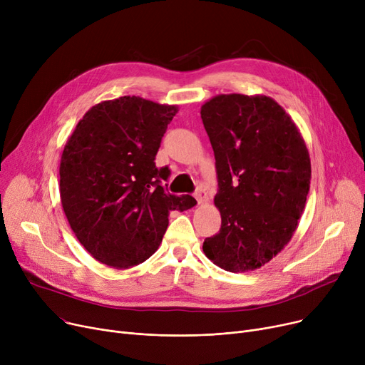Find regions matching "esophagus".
Instances as JSON below:
<instances>
[{
	"label": "esophagus",
	"instance_id": "34e87169",
	"mask_svg": "<svg viewBox=\"0 0 365 365\" xmlns=\"http://www.w3.org/2000/svg\"><path fill=\"white\" fill-rule=\"evenodd\" d=\"M195 198H197L198 204H207V202H208V195H207L205 189H204L202 186H200V187H198L197 194H195Z\"/></svg>",
	"mask_w": 365,
	"mask_h": 365
}]
</instances>
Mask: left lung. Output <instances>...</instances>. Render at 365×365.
<instances>
[{
	"label": "left lung",
	"instance_id": "1",
	"mask_svg": "<svg viewBox=\"0 0 365 365\" xmlns=\"http://www.w3.org/2000/svg\"><path fill=\"white\" fill-rule=\"evenodd\" d=\"M212 142L222 226L204 255L229 272L271 262L290 242L311 185V158L296 123L264 94H217L201 106Z\"/></svg>",
	"mask_w": 365,
	"mask_h": 365
}]
</instances>
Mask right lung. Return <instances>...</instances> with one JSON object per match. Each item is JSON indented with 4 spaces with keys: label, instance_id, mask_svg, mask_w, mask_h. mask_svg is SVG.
I'll return each instance as SVG.
<instances>
[{
    "label": "right lung",
    "instance_id": "add662e5",
    "mask_svg": "<svg viewBox=\"0 0 365 365\" xmlns=\"http://www.w3.org/2000/svg\"><path fill=\"white\" fill-rule=\"evenodd\" d=\"M178 105L123 96L91 106L66 140L61 158V201L86 250L113 269L143 263L158 250L173 210L197 201L170 195V175L155 155Z\"/></svg>",
    "mask_w": 365,
    "mask_h": 365
}]
</instances>
